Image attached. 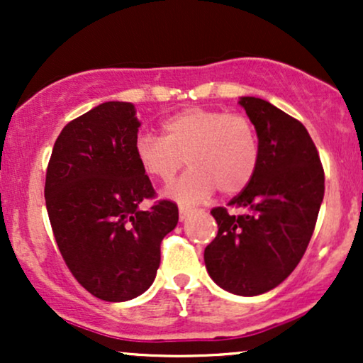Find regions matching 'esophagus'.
Wrapping results in <instances>:
<instances>
[{
  "label": "esophagus",
  "mask_w": 363,
  "mask_h": 363,
  "mask_svg": "<svg viewBox=\"0 0 363 363\" xmlns=\"http://www.w3.org/2000/svg\"><path fill=\"white\" fill-rule=\"evenodd\" d=\"M191 213H193V210L189 206H179V218L181 220H186Z\"/></svg>",
  "instance_id": "esophagus-1"
}]
</instances>
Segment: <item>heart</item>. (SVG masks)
Returning a JSON list of instances; mask_svg holds the SVG:
<instances>
[{
    "label": "heart",
    "mask_w": 363,
    "mask_h": 363,
    "mask_svg": "<svg viewBox=\"0 0 363 363\" xmlns=\"http://www.w3.org/2000/svg\"><path fill=\"white\" fill-rule=\"evenodd\" d=\"M164 138L140 133L135 155L145 174L167 182L186 164L191 169L167 187V196L198 203L218 189L235 194L251 182L259 164L252 121L222 109L189 107L162 123Z\"/></svg>",
    "instance_id": "obj_1"
}]
</instances>
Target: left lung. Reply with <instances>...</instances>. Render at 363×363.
I'll use <instances>...</instances> for the list:
<instances>
[{"instance_id": "left-lung-1", "label": "left lung", "mask_w": 363, "mask_h": 363, "mask_svg": "<svg viewBox=\"0 0 363 363\" xmlns=\"http://www.w3.org/2000/svg\"><path fill=\"white\" fill-rule=\"evenodd\" d=\"M259 138V164L247 186L211 215L218 234L205 249L210 277L223 290L252 297L297 268L318 222L324 169L301 121L256 97L239 101Z\"/></svg>"}]
</instances>
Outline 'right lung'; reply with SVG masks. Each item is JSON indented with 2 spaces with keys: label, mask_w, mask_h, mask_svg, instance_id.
<instances>
[{
  "label": "right lung",
  "mask_w": 363,
  "mask_h": 363,
  "mask_svg": "<svg viewBox=\"0 0 363 363\" xmlns=\"http://www.w3.org/2000/svg\"><path fill=\"white\" fill-rule=\"evenodd\" d=\"M140 121L129 102H104L66 124L45 172V206L54 239L77 281L94 297L124 302L150 289L162 239L179 220L158 199L135 155Z\"/></svg>",
  "instance_id": "obj_1"
}]
</instances>
